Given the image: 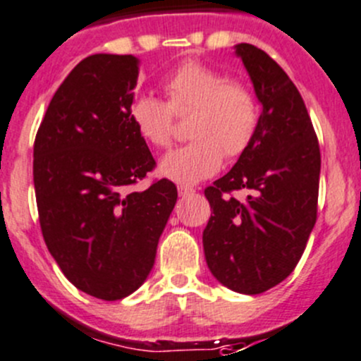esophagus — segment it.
<instances>
[{"label":"esophagus","mask_w":361,"mask_h":361,"mask_svg":"<svg viewBox=\"0 0 361 361\" xmlns=\"http://www.w3.org/2000/svg\"><path fill=\"white\" fill-rule=\"evenodd\" d=\"M195 192L194 187H188V185H180L178 187V194L181 195V197H187V195H192Z\"/></svg>","instance_id":"34e87169"}]
</instances>
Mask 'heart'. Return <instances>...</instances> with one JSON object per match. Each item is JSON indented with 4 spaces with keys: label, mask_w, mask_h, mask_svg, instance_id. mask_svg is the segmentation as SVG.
I'll return each mask as SVG.
<instances>
[{
    "label": "heart",
    "mask_w": 361,
    "mask_h": 361,
    "mask_svg": "<svg viewBox=\"0 0 361 361\" xmlns=\"http://www.w3.org/2000/svg\"><path fill=\"white\" fill-rule=\"evenodd\" d=\"M167 103L152 94L134 97L130 120L140 136L155 148L173 141V111L192 110L190 143L160 160V174L176 183L192 185L213 176L225 157L245 154L258 126V101L250 85L228 80L220 69L185 63L164 82Z\"/></svg>",
    "instance_id": "1"
}]
</instances>
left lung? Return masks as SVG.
Listing matches in <instances>:
<instances>
[{
    "label": "left lung",
    "mask_w": 361,
    "mask_h": 361,
    "mask_svg": "<svg viewBox=\"0 0 361 361\" xmlns=\"http://www.w3.org/2000/svg\"><path fill=\"white\" fill-rule=\"evenodd\" d=\"M262 104L257 133L225 176L207 187L202 232L211 274L257 295L293 272L316 224L322 155L307 108L283 68L250 43L234 47ZM246 190V200L231 192Z\"/></svg>",
    "instance_id": "left-lung-1"
}]
</instances>
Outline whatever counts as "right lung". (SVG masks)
Returning a JSON list of instances; mask_svg holds the SVG:
<instances>
[{
	"mask_svg": "<svg viewBox=\"0 0 361 361\" xmlns=\"http://www.w3.org/2000/svg\"><path fill=\"white\" fill-rule=\"evenodd\" d=\"M133 56L94 54L54 94L35 140L32 178L45 245L82 292L120 300L150 274L176 204L173 181L129 190L155 167L130 120Z\"/></svg>",
	"mask_w": 361,
	"mask_h": 361,
	"instance_id": "right-lung-1",
	"label": "right lung"
}]
</instances>
